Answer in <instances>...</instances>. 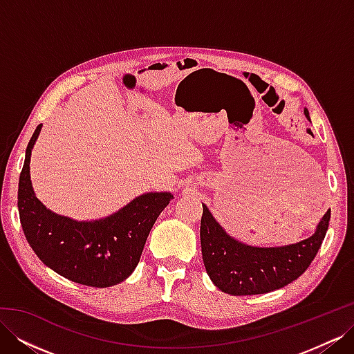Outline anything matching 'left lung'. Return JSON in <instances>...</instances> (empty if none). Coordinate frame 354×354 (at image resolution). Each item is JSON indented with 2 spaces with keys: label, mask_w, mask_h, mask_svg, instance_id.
Returning <instances> with one entry per match:
<instances>
[{
  "label": "left lung",
  "mask_w": 354,
  "mask_h": 354,
  "mask_svg": "<svg viewBox=\"0 0 354 354\" xmlns=\"http://www.w3.org/2000/svg\"><path fill=\"white\" fill-rule=\"evenodd\" d=\"M304 115L310 120L308 111ZM201 218L202 260L212 283L230 295L266 294L301 276L316 257L329 226L330 209L312 236L285 246H251L232 238L203 205Z\"/></svg>",
  "instance_id": "obj_1"
}]
</instances>
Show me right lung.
Wrapping results in <instances>:
<instances>
[{"mask_svg": "<svg viewBox=\"0 0 354 354\" xmlns=\"http://www.w3.org/2000/svg\"><path fill=\"white\" fill-rule=\"evenodd\" d=\"M41 127L28 143L17 190L20 224L30 248L51 270L72 282L108 288L125 281L140 261L149 232L173 195L149 192L100 220L59 216L42 205L30 183V153Z\"/></svg>", "mask_w": 354, "mask_h": 354, "instance_id": "obj_1", "label": "right lung"}]
</instances>
